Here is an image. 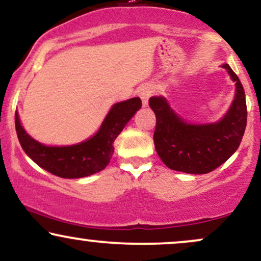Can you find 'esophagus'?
Returning a JSON list of instances; mask_svg holds the SVG:
<instances>
[{
  "mask_svg": "<svg viewBox=\"0 0 261 261\" xmlns=\"http://www.w3.org/2000/svg\"><path fill=\"white\" fill-rule=\"evenodd\" d=\"M152 91H153V88H152L151 85H142L139 88V91H137V94H139L141 100H142L143 107L148 106V99L149 97H151Z\"/></svg>",
  "mask_w": 261,
  "mask_h": 261,
  "instance_id": "34e87169",
  "label": "esophagus"
}]
</instances>
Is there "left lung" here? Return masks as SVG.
<instances>
[{
  "instance_id": "1",
  "label": "left lung",
  "mask_w": 261,
  "mask_h": 261,
  "mask_svg": "<svg viewBox=\"0 0 261 261\" xmlns=\"http://www.w3.org/2000/svg\"><path fill=\"white\" fill-rule=\"evenodd\" d=\"M221 67L234 82L236 92L229 109L220 120L195 124L185 120L164 97L149 98L155 114L154 147L167 167L189 174H206L223 164L241 145L247 126L245 93L229 65Z\"/></svg>"
}]
</instances>
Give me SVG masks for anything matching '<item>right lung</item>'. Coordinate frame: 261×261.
Segmentation results:
<instances>
[{
	"mask_svg": "<svg viewBox=\"0 0 261 261\" xmlns=\"http://www.w3.org/2000/svg\"><path fill=\"white\" fill-rule=\"evenodd\" d=\"M141 106L139 97L115 103L97 133L82 142L68 146H47L34 140L22 126L16 112L17 136L23 151L40 168L60 178H85L109 164L114 153V141Z\"/></svg>",
	"mask_w": 261,
	"mask_h": 261,
	"instance_id": "1",
	"label": "right lung"
}]
</instances>
